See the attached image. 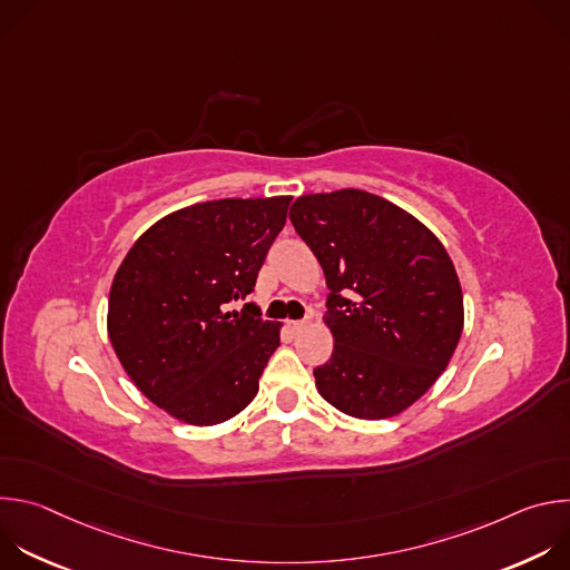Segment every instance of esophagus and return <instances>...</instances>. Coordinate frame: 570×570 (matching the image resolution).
<instances>
[{
	"label": "esophagus",
	"instance_id": "34e87169",
	"mask_svg": "<svg viewBox=\"0 0 570 570\" xmlns=\"http://www.w3.org/2000/svg\"><path fill=\"white\" fill-rule=\"evenodd\" d=\"M306 324H308V317H304V320H293V322H291V330H293L295 334H299L302 330H306Z\"/></svg>",
	"mask_w": 570,
	"mask_h": 570
}]
</instances>
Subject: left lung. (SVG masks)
<instances>
[{"instance_id":"left-lung-1","label":"left lung","mask_w":570,"mask_h":570,"mask_svg":"<svg viewBox=\"0 0 570 570\" xmlns=\"http://www.w3.org/2000/svg\"><path fill=\"white\" fill-rule=\"evenodd\" d=\"M291 223L327 277L332 358L320 394L358 420H385L444 372L462 334V291L438 236L401 207L361 191L308 194Z\"/></svg>"}]
</instances>
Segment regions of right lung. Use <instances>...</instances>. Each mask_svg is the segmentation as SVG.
I'll use <instances>...</instances> for the list:
<instances>
[{"instance_id": "add662e5", "label": "right lung", "mask_w": 570, "mask_h": 570, "mask_svg": "<svg viewBox=\"0 0 570 570\" xmlns=\"http://www.w3.org/2000/svg\"><path fill=\"white\" fill-rule=\"evenodd\" d=\"M291 196L191 205L146 229L119 266L108 302L110 343L161 411L220 424L255 399L279 347L277 322L243 302L257 284Z\"/></svg>"}]
</instances>
